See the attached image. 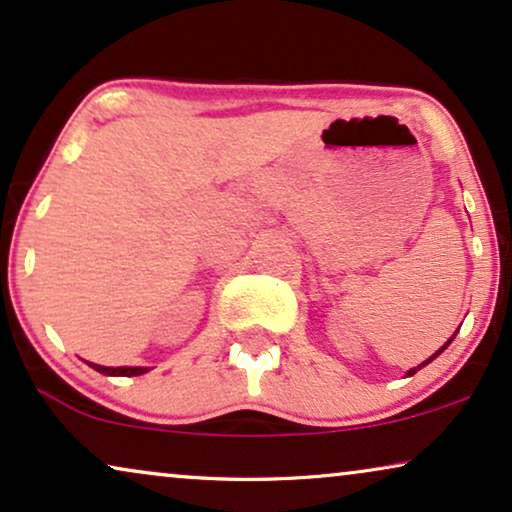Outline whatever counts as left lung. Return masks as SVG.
I'll use <instances>...</instances> for the list:
<instances>
[{
  "instance_id": "1",
  "label": "left lung",
  "mask_w": 512,
  "mask_h": 512,
  "mask_svg": "<svg viewBox=\"0 0 512 512\" xmlns=\"http://www.w3.org/2000/svg\"><path fill=\"white\" fill-rule=\"evenodd\" d=\"M452 339H454V335H452ZM452 339H449V342H447L445 346H442V349H440L438 353H433V356H431V358H428V360H426V363H421L419 367H414V370H410V377H412V374H414V372H417V370H421V367H424V365H428V363H431V360H433V358H438V356H440V353H442V351H445L449 344H452Z\"/></svg>"
}]
</instances>
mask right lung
Instances as JSON below:
<instances>
[{"label":"right lung","mask_w":512,"mask_h":512,"mask_svg":"<svg viewBox=\"0 0 512 512\" xmlns=\"http://www.w3.org/2000/svg\"><path fill=\"white\" fill-rule=\"evenodd\" d=\"M93 370L102 374H112V377H138V374H145L147 367H105V365H93Z\"/></svg>","instance_id":"obj_1"}]
</instances>
